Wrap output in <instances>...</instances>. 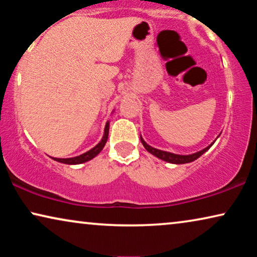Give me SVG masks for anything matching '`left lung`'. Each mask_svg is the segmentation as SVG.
Instances as JSON below:
<instances>
[{
    "instance_id": "1",
    "label": "left lung",
    "mask_w": 257,
    "mask_h": 257,
    "mask_svg": "<svg viewBox=\"0 0 257 257\" xmlns=\"http://www.w3.org/2000/svg\"><path fill=\"white\" fill-rule=\"evenodd\" d=\"M140 140H142V144L144 145V147H145V149L149 151L151 154H153V156L159 158V159L164 160V161H167V163H171V164H187V163H191V161H194L195 159H198L199 157H201L207 150H209V147L214 144V143H212L209 146H207L206 149H203V150L200 151V152H196L194 154H189V156H179V154L165 152V151L157 150L152 146L147 145V144L144 142V139L142 138V137H140Z\"/></svg>"
}]
</instances>
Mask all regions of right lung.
<instances>
[{
  "label": "right lung",
  "instance_id": "1",
  "mask_svg": "<svg viewBox=\"0 0 257 257\" xmlns=\"http://www.w3.org/2000/svg\"><path fill=\"white\" fill-rule=\"evenodd\" d=\"M107 137H108V121L106 122V125H105V131H104L103 139H101L100 143L98 144L97 146H94L93 149L87 151L86 153L80 154V156H78V157L68 158V159H59V158H54V160L59 161V163H63V164H68V165H77V164L85 163V161H89V160L92 159V158L96 157L97 154L99 153L101 150H103V147L105 146V144H106V142H107Z\"/></svg>",
  "mask_w": 257,
  "mask_h": 257
}]
</instances>
